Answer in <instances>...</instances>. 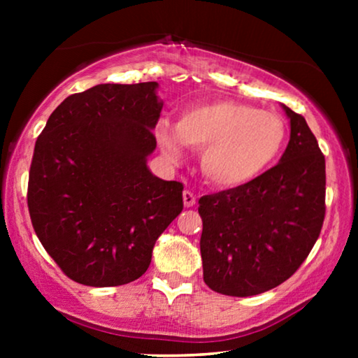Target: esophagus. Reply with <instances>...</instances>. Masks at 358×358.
<instances>
[{"label": "esophagus", "mask_w": 358, "mask_h": 358, "mask_svg": "<svg viewBox=\"0 0 358 358\" xmlns=\"http://www.w3.org/2000/svg\"><path fill=\"white\" fill-rule=\"evenodd\" d=\"M182 199H184V205H185V207H194L195 202H197V199H195V195H194L192 192H189V190H184Z\"/></svg>", "instance_id": "34e87169"}]
</instances>
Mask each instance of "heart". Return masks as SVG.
Wrapping results in <instances>:
<instances>
[{
  "mask_svg": "<svg viewBox=\"0 0 358 358\" xmlns=\"http://www.w3.org/2000/svg\"><path fill=\"white\" fill-rule=\"evenodd\" d=\"M158 140L166 153L180 156L182 145L202 151L200 168L218 189H238L272 168L287 143L280 115L236 101L185 109L174 129L161 122Z\"/></svg>",
  "mask_w": 358,
  "mask_h": 358,
  "instance_id": "heart-1",
  "label": "heart"
}]
</instances>
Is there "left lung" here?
<instances>
[{
  "label": "left lung",
  "mask_w": 358,
  "mask_h": 358,
  "mask_svg": "<svg viewBox=\"0 0 358 358\" xmlns=\"http://www.w3.org/2000/svg\"><path fill=\"white\" fill-rule=\"evenodd\" d=\"M290 141L278 164L238 189L203 195L200 252L213 292L252 296L298 271L326 213V161L305 117L283 106Z\"/></svg>",
  "instance_id": "1"
}]
</instances>
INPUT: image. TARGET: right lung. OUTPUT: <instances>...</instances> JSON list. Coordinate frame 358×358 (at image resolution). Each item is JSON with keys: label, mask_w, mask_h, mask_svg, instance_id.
<instances>
[{"label": "right lung", "mask_w": 358, "mask_h": 358, "mask_svg": "<svg viewBox=\"0 0 358 358\" xmlns=\"http://www.w3.org/2000/svg\"><path fill=\"white\" fill-rule=\"evenodd\" d=\"M158 83L97 85L68 96L38 135L27 205L42 246L71 280L125 285L182 212L178 180L146 164L163 101Z\"/></svg>", "instance_id": "right-lung-1"}]
</instances>
